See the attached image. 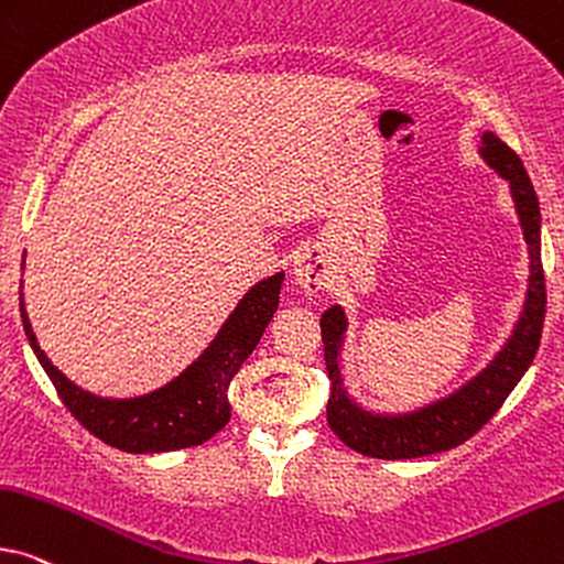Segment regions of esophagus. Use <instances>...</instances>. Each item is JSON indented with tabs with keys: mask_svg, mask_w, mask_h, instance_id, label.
<instances>
[{
	"mask_svg": "<svg viewBox=\"0 0 564 564\" xmlns=\"http://www.w3.org/2000/svg\"><path fill=\"white\" fill-rule=\"evenodd\" d=\"M292 276L308 295H316V292L326 284V264L324 256H321L316 248H305L295 256V264H292Z\"/></svg>",
	"mask_w": 564,
	"mask_h": 564,
	"instance_id": "34e87169",
	"label": "esophagus"
}]
</instances>
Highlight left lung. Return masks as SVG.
Wrapping results in <instances>:
<instances>
[{
    "label": "left lung",
    "mask_w": 564,
    "mask_h": 564,
    "mask_svg": "<svg viewBox=\"0 0 564 564\" xmlns=\"http://www.w3.org/2000/svg\"><path fill=\"white\" fill-rule=\"evenodd\" d=\"M479 158L508 181L510 199L516 204L521 223L525 251H529V280H525L523 305L510 334L500 349L489 357L477 376L466 378L456 389L425 404L404 412H380L357 401L349 393L341 365V349L347 341V313L341 305H332L321 316L324 357L332 393H328L326 416L339 441L349 448L372 458H420L430 453L451 451L487 425L489 416L502 406L518 380L531 368L536 357L541 326H544L546 290L541 272V212L529 173L521 158L492 131L479 137Z\"/></svg>",
    "instance_id": "1"
}]
</instances>
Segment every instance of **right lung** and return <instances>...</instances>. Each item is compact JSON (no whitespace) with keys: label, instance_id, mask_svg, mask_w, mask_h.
<instances>
[{"label":"right lung","instance_id":"obj_1","mask_svg":"<svg viewBox=\"0 0 564 564\" xmlns=\"http://www.w3.org/2000/svg\"><path fill=\"white\" fill-rule=\"evenodd\" d=\"M25 269V256H23ZM284 272L256 282L236 308L219 326L215 339L192 365L167 380L155 391L139 397L111 399L79 389L43 352L35 339L31 318H28L23 290H20V316L33 355L54 383L64 406L77 416V422L90 430L95 437L127 453H165L192 448L209 441L230 420L228 386L236 378L240 365L259 345L267 332L276 305H280Z\"/></svg>","mask_w":564,"mask_h":564}]
</instances>
